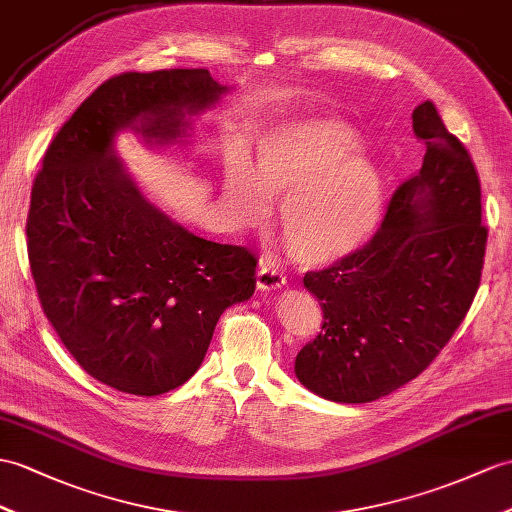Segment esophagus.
Listing matches in <instances>:
<instances>
[{
	"label": "esophagus",
	"instance_id": "1",
	"mask_svg": "<svg viewBox=\"0 0 512 512\" xmlns=\"http://www.w3.org/2000/svg\"><path fill=\"white\" fill-rule=\"evenodd\" d=\"M286 282L282 273L273 265H260L256 273V286L260 291H276Z\"/></svg>",
	"mask_w": 512,
	"mask_h": 512
}]
</instances>
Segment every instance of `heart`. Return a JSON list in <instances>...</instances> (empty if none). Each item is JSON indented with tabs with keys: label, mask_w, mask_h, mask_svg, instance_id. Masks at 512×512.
<instances>
[{
	"label": "heart",
	"mask_w": 512,
	"mask_h": 512,
	"mask_svg": "<svg viewBox=\"0 0 512 512\" xmlns=\"http://www.w3.org/2000/svg\"><path fill=\"white\" fill-rule=\"evenodd\" d=\"M358 134L332 117L284 123L258 147L252 169L230 158L221 206L234 228H260L271 202L278 226L299 265L317 267L350 256L376 228L384 182L378 167L354 156Z\"/></svg>",
	"instance_id": "b5f03b06"
}]
</instances>
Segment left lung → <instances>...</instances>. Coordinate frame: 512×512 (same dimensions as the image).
Returning a JSON list of instances; mask_svg holds the SVG:
<instances>
[{"label": "left lung", "instance_id": "1", "mask_svg": "<svg viewBox=\"0 0 512 512\" xmlns=\"http://www.w3.org/2000/svg\"><path fill=\"white\" fill-rule=\"evenodd\" d=\"M423 165L393 193L371 241L308 271L323 310L295 376L341 404H365L417 378L463 323L480 286L486 228L480 180L465 145L432 102L413 110Z\"/></svg>", "mask_w": 512, "mask_h": 512}]
</instances>
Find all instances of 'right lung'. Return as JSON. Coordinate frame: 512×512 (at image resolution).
<instances>
[{"instance_id":"add662e5","label":"right lung","mask_w":512,"mask_h":512,"mask_svg":"<svg viewBox=\"0 0 512 512\" xmlns=\"http://www.w3.org/2000/svg\"><path fill=\"white\" fill-rule=\"evenodd\" d=\"M223 93L208 69L121 73L58 130L34 178L26 234L43 313L80 367L117 391L184 384L223 310L254 295V254L160 213L115 152L121 130L180 141Z\"/></svg>"}]
</instances>
